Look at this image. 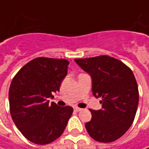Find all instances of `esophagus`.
Instances as JSON below:
<instances>
[{
	"mask_svg": "<svg viewBox=\"0 0 149 149\" xmlns=\"http://www.w3.org/2000/svg\"><path fill=\"white\" fill-rule=\"evenodd\" d=\"M74 110L75 112H79L82 110V109H80V108H78V107H74Z\"/></svg>",
	"mask_w": 149,
	"mask_h": 149,
	"instance_id": "esophagus-1",
	"label": "esophagus"
}]
</instances>
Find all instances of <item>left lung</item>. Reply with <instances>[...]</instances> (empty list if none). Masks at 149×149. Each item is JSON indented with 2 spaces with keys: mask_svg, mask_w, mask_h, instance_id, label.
I'll return each mask as SVG.
<instances>
[{
  "mask_svg": "<svg viewBox=\"0 0 149 149\" xmlns=\"http://www.w3.org/2000/svg\"><path fill=\"white\" fill-rule=\"evenodd\" d=\"M92 79V92L100 98L102 108L90 109L85 123L89 136L101 143L122 137L134 122L139 105V89L132 70L120 60L108 55L74 59Z\"/></svg>",
  "mask_w": 149,
  "mask_h": 149,
  "instance_id": "8db88e82",
  "label": "left lung"
}]
</instances>
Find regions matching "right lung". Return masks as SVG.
<instances>
[{
    "label": "right lung",
    "instance_id": "right-lung-1",
    "mask_svg": "<svg viewBox=\"0 0 149 149\" xmlns=\"http://www.w3.org/2000/svg\"><path fill=\"white\" fill-rule=\"evenodd\" d=\"M70 62L65 59L39 57L24 65L13 78L9 89L11 118L29 141L44 145L63 134L73 108L52 102V93L60 90Z\"/></svg>",
    "mask_w": 149,
    "mask_h": 149
}]
</instances>
